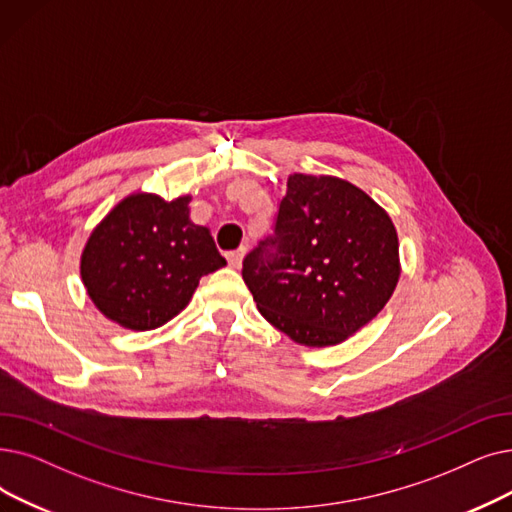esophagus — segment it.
Here are the masks:
<instances>
[{
  "mask_svg": "<svg viewBox=\"0 0 512 512\" xmlns=\"http://www.w3.org/2000/svg\"><path fill=\"white\" fill-rule=\"evenodd\" d=\"M226 259H228V263H230V268H240V265H242V259H244V249L230 251V253L226 255Z\"/></svg>",
  "mask_w": 512,
  "mask_h": 512,
  "instance_id": "1",
  "label": "esophagus"
}]
</instances>
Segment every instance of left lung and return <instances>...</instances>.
Listing matches in <instances>:
<instances>
[{"label": "left lung", "instance_id": "obj_1", "mask_svg": "<svg viewBox=\"0 0 512 512\" xmlns=\"http://www.w3.org/2000/svg\"><path fill=\"white\" fill-rule=\"evenodd\" d=\"M399 274L389 213L335 175H288L274 236L242 261L261 316L305 347L355 335L387 305Z\"/></svg>", "mask_w": 512, "mask_h": 512}]
</instances>
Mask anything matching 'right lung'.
I'll return each instance as SVG.
<instances>
[{"label":"right lung","instance_id":"add662e5","mask_svg":"<svg viewBox=\"0 0 512 512\" xmlns=\"http://www.w3.org/2000/svg\"><path fill=\"white\" fill-rule=\"evenodd\" d=\"M192 196L133 192L92 230L81 282L102 314L129 330L159 328L190 303L205 274L224 268L215 240L190 219Z\"/></svg>","mask_w":512,"mask_h":512}]
</instances>
